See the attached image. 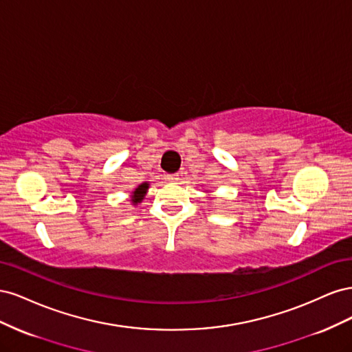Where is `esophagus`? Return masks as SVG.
Listing matches in <instances>:
<instances>
[{
  "label": "esophagus",
  "mask_w": 352,
  "mask_h": 352,
  "mask_svg": "<svg viewBox=\"0 0 352 352\" xmlns=\"http://www.w3.org/2000/svg\"><path fill=\"white\" fill-rule=\"evenodd\" d=\"M166 179L168 180V182H176V180H177L179 177H177V175H167Z\"/></svg>",
  "instance_id": "34e87169"
}]
</instances>
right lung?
<instances>
[{"label": "right lung", "mask_w": 352, "mask_h": 352, "mask_svg": "<svg viewBox=\"0 0 352 352\" xmlns=\"http://www.w3.org/2000/svg\"><path fill=\"white\" fill-rule=\"evenodd\" d=\"M148 188H150V184L144 182V184H141L140 186H138V188L133 190V192H132V198H131L133 206H136L138 202H142V199H144V197H145V194H146Z\"/></svg>", "instance_id": "right-lung-1"}]
</instances>
